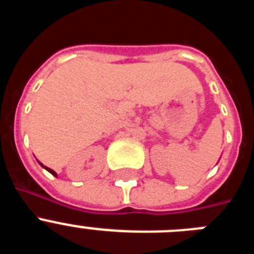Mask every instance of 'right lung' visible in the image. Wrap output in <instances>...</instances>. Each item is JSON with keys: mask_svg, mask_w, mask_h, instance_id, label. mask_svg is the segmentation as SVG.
Here are the masks:
<instances>
[{"mask_svg": "<svg viewBox=\"0 0 254 254\" xmlns=\"http://www.w3.org/2000/svg\"><path fill=\"white\" fill-rule=\"evenodd\" d=\"M38 163H39V161H38ZM39 164H40V165H42V167H43V168H44V169H46V170H48V172H49V173H51L52 176H55V177H57V173H56V172H55V170H52V169H51V168H48V167H44V165H43V164H42V163H39Z\"/></svg>", "mask_w": 254, "mask_h": 254, "instance_id": "add662e5", "label": "right lung"}]
</instances>
